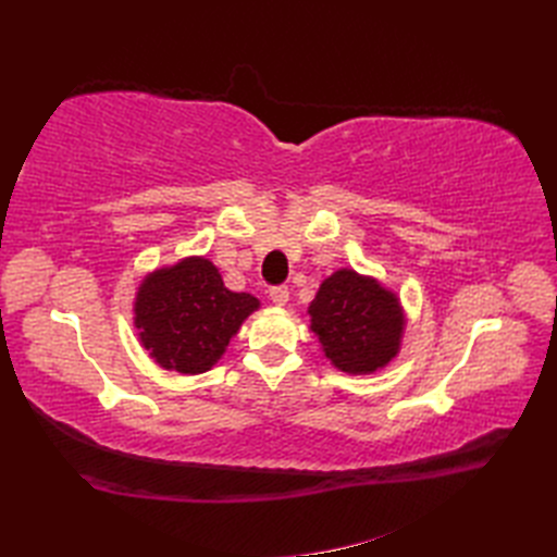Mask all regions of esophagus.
Listing matches in <instances>:
<instances>
[{"label": "esophagus", "instance_id": "obj_1", "mask_svg": "<svg viewBox=\"0 0 557 557\" xmlns=\"http://www.w3.org/2000/svg\"><path fill=\"white\" fill-rule=\"evenodd\" d=\"M269 297H272L276 307H285V305H288V299H290V293H288V288H285V285H276V288L269 290Z\"/></svg>", "mask_w": 557, "mask_h": 557}]
</instances>
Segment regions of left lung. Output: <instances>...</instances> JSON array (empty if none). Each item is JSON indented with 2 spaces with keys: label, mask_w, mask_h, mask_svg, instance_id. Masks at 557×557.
I'll return each instance as SVG.
<instances>
[{
  "label": "left lung",
  "mask_w": 557,
  "mask_h": 557,
  "mask_svg": "<svg viewBox=\"0 0 557 557\" xmlns=\"http://www.w3.org/2000/svg\"><path fill=\"white\" fill-rule=\"evenodd\" d=\"M307 315L325 358L346 374H374L391 364L407 327L399 297L356 269H336L320 283Z\"/></svg>",
  "instance_id": "obj_1"
}]
</instances>
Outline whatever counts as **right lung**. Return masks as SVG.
Masks as SVG:
<instances>
[{"mask_svg": "<svg viewBox=\"0 0 557 557\" xmlns=\"http://www.w3.org/2000/svg\"><path fill=\"white\" fill-rule=\"evenodd\" d=\"M258 309V297L225 288L211 260L190 256L148 272L132 311L148 356L166 372L193 376L223 358L232 336Z\"/></svg>", "mask_w": 557, "mask_h": 557, "instance_id": "right-lung-1", "label": "right lung"}]
</instances>
